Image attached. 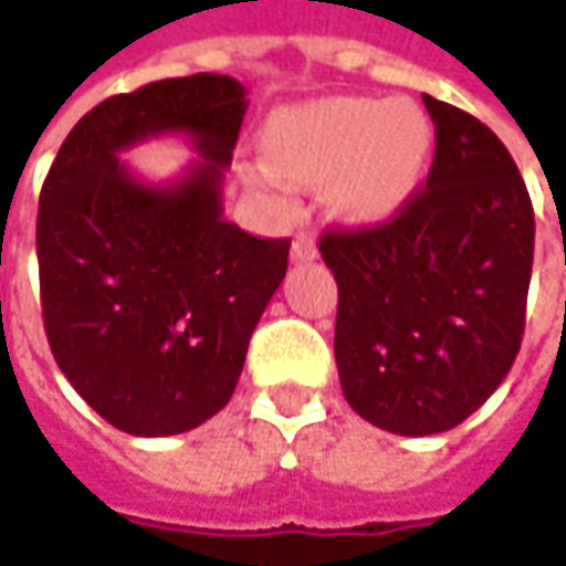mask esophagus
I'll list each match as a JSON object with an SVG mask.
<instances>
[{"instance_id":"1","label":"esophagus","mask_w":566,"mask_h":566,"mask_svg":"<svg viewBox=\"0 0 566 566\" xmlns=\"http://www.w3.org/2000/svg\"><path fill=\"white\" fill-rule=\"evenodd\" d=\"M317 258V242L312 232H298L293 239V261H312Z\"/></svg>"}]
</instances>
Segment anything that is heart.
<instances>
[{
  "label": "heart",
  "instance_id": "b5f03b06",
  "mask_svg": "<svg viewBox=\"0 0 566 566\" xmlns=\"http://www.w3.org/2000/svg\"><path fill=\"white\" fill-rule=\"evenodd\" d=\"M273 169L308 186L337 179V198L356 217H387L422 179L431 122L412 103L339 97L276 119L264 135Z\"/></svg>",
  "mask_w": 566,
  "mask_h": 566
}]
</instances>
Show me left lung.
Listing matches in <instances>:
<instances>
[{
  "mask_svg": "<svg viewBox=\"0 0 566 566\" xmlns=\"http://www.w3.org/2000/svg\"><path fill=\"white\" fill-rule=\"evenodd\" d=\"M428 182L378 227L327 229L343 397L365 422L422 438L469 419L507 378L526 327L535 217L489 125L422 94Z\"/></svg>",
  "mask_w": 566,
  "mask_h": 566,
  "instance_id": "left-lung-1",
  "label": "left lung"
}]
</instances>
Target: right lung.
Instances as JSON below:
<instances>
[{"label": "right lung", "instance_id": "obj_1", "mask_svg": "<svg viewBox=\"0 0 566 566\" xmlns=\"http://www.w3.org/2000/svg\"><path fill=\"white\" fill-rule=\"evenodd\" d=\"M245 97L235 77L198 72L103 99L69 132L40 191L50 349L125 434H182L217 416L286 276L290 239H258L223 217ZM157 134H186L202 157L169 187L118 160Z\"/></svg>", "mask_w": 566, "mask_h": 566}]
</instances>
